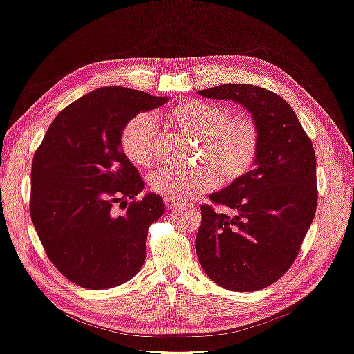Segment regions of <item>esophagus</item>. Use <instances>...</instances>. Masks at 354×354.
I'll return each mask as SVG.
<instances>
[{"mask_svg":"<svg viewBox=\"0 0 354 354\" xmlns=\"http://www.w3.org/2000/svg\"><path fill=\"white\" fill-rule=\"evenodd\" d=\"M165 207H167V209H178L179 207H184V205L183 203H178V202H173V200L165 198Z\"/></svg>","mask_w":354,"mask_h":354,"instance_id":"obj_1","label":"esophagus"}]
</instances>
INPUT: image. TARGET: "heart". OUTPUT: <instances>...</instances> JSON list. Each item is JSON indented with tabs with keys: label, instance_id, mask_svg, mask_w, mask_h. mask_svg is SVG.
I'll use <instances>...</instances> for the list:
<instances>
[{
	"label": "heart",
	"instance_id": "1",
	"mask_svg": "<svg viewBox=\"0 0 354 354\" xmlns=\"http://www.w3.org/2000/svg\"><path fill=\"white\" fill-rule=\"evenodd\" d=\"M165 125L197 140L194 162L187 170L159 168L149 176L154 194L173 202H183L195 194L207 192L216 183L234 184L254 167L261 147V131L250 114H230L221 104L198 98L183 100L165 111ZM120 147L131 163L154 165L159 157V133L151 115L138 114L124 125Z\"/></svg>",
	"mask_w": 354,
	"mask_h": 354
}]
</instances>
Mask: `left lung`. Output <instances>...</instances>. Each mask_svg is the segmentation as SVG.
<instances>
[{"mask_svg":"<svg viewBox=\"0 0 354 354\" xmlns=\"http://www.w3.org/2000/svg\"><path fill=\"white\" fill-rule=\"evenodd\" d=\"M198 95L232 100L250 111L261 131L254 168L223 191L209 195L235 216L202 205L195 236L200 266L230 291H259L292 266L318 203L312 140L286 100L251 84H224Z\"/></svg>","mask_w":354,"mask_h":354,"instance_id":"left-lung-1","label":"left lung"}]
</instances>
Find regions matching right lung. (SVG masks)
I'll list each match as a JSON object with an SVG mask.
<instances>
[{
	"label": "right lung",
	"instance_id": "obj_1",
	"mask_svg": "<svg viewBox=\"0 0 354 354\" xmlns=\"http://www.w3.org/2000/svg\"><path fill=\"white\" fill-rule=\"evenodd\" d=\"M167 100L97 88L57 114L35 152L31 221L47 257L77 286H119L143 267L147 229L163 214V200L152 192L136 198L145 183L120 147V133L131 118ZM127 198L131 205L115 215L112 208Z\"/></svg>",
	"mask_w": 354,
	"mask_h": 354
}]
</instances>
